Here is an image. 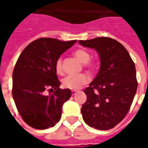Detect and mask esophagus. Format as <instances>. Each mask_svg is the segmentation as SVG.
I'll use <instances>...</instances> for the list:
<instances>
[{
    "label": "esophagus",
    "instance_id": "esophagus-1",
    "mask_svg": "<svg viewBox=\"0 0 148 148\" xmlns=\"http://www.w3.org/2000/svg\"><path fill=\"white\" fill-rule=\"evenodd\" d=\"M71 93H72V95L74 96V95H75V94L77 93V91H76V90H72V91H71Z\"/></svg>",
    "mask_w": 148,
    "mask_h": 148
}]
</instances>
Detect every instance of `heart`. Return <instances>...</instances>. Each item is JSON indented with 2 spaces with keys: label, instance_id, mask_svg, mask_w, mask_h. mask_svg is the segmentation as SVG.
Masks as SVG:
<instances>
[{
  "label": "heart",
  "instance_id": "heart-1",
  "mask_svg": "<svg viewBox=\"0 0 148 148\" xmlns=\"http://www.w3.org/2000/svg\"><path fill=\"white\" fill-rule=\"evenodd\" d=\"M74 56L81 61L82 63H86V66L90 69H93L95 67V64L93 62L90 61L91 55L90 52L87 51L86 50L84 49H77L74 52ZM55 70L58 74L62 73V59L59 58L56 61L55 63ZM90 78L86 74H78V75H74V74H70L66 77L63 78L62 80V86L66 89L70 90H77L81 89L89 82Z\"/></svg>",
  "mask_w": 148,
  "mask_h": 148
}]
</instances>
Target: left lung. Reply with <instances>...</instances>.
Masks as SVG:
<instances>
[{"label": "left lung", "instance_id": "obj_1", "mask_svg": "<svg viewBox=\"0 0 148 148\" xmlns=\"http://www.w3.org/2000/svg\"><path fill=\"white\" fill-rule=\"evenodd\" d=\"M78 42L94 49L101 62L97 76L84 90L87 99L81 109L83 120L97 129H111L125 117L136 93L135 64L124 46L112 38L97 37Z\"/></svg>", "mask_w": 148, "mask_h": 148}]
</instances>
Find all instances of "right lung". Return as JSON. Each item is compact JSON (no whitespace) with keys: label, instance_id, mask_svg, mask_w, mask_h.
<instances>
[{"label":"right lung","instance_id":"1","mask_svg":"<svg viewBox=\"0 0 148 148\" xmlns=\"http://www.w3.org/2000/svg\"><path fill=\"white\" fill-rule=\"evenodd\" d=\"M75 42L40 38L28 44L18 58L12 73V97L23 121L31 127L46 129L60 121L71 91L59 88L55 63ZM48 89L53 93L45 95Z\"/></svg>","mask_w":148,"mask_h":148}]
</instances>
